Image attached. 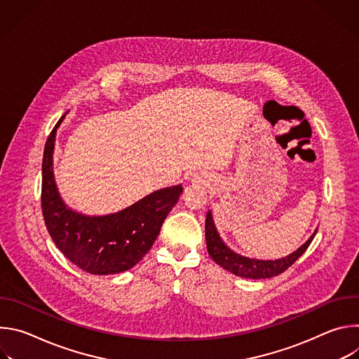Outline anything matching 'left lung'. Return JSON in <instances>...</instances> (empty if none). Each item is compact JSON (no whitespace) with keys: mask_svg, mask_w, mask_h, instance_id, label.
Masks as SVG:
<instances>
[{"mask_svg":"<svg viewBox=\"0 0 359 359\" xmlns=\"http://www.w3.org/2000/svg\"><path fill=\"white\" fill-rule=\"evenodd\" d=\"M206 244L210 257L224 270L243 277V278H251V280H262V278H271L281 273H284L290 266H292L301 255L305 252L311 244L313 238L317 234V230L313 233V236L306 240L299 248H297L294 252L285 255L283 259L277 260H259V259H250L245 255L237 254L231 248L226 245V243L222 240L220 234L217 233V229L213 222L212 212H208L206 216Z\"/></svg>","mask_w":359,"mask_h":359,"instance_id":"8db88e82","label":"left lung"}]
</instances>
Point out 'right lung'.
<instances>
[{"mask_svg":"<svg viewBox=\"0 0 359 359\" xmlns=\"http://www.w3.org/2000/svg\"><path fill=\"white\" fill-rule=\"evenodd\" d=\"M65 115L49 133L43 149L41 204L46 230L65 257L83 271L95 276L123 273L151 248L183 187L156 190L112 215L86 216L72 210L60 196L53 166L57 130Z\"/></svg>","mask_w":359,"mask_h":359,"instance_id":"obj_1","label":"right lung"}]
</instances>
